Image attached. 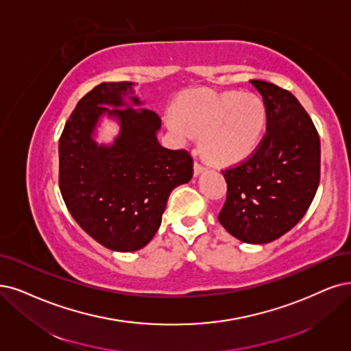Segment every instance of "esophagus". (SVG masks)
<instances>
[{"label":"esophagus","instance_id":"1","mask_svg":"<svg viewBox=\"0 0 351 351\" xmlns=\"http://www.w3.org/2000/svg\"><path fill=\"white\" fill-rule=\"evenodd\" d=\"M205 166L204 165H201V163H198V162H195V165H193V175L195 176H198V175H201L204 171H205Z\"/></svg>","mask_w":351,"mask_h":351}]
</instances>
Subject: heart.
Wrapping results in <instances>:
<instances>
[{
  "instance_id": "1",
  "label": "heart",
  "mask_w": 351,
  "mask_h": 351,
  "mask_svg": "<svg viewBox=\"0 0 351 351\" xmlns=\"http://www.w3.org/2000/svg\"><path fill=\"white\" fill-rule=\"evenodd\" d=\"M166 124L184 141L202 133L201 147L218 165L237 163L250 156L266 127L263 101L252 93L202 90L179 101Z\"/></svg>"
}]
</instances>
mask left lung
Returning <instances> with one entry per match:
<instances>
[{"mask_svg": "<svg viewBox=\"0 0 351 351\" xmlns=\"http://www.w3.org/2000/svg\"><path fill=\"white\" fill-rule=\"evenodd\" d=\"M266 108V134L250 158L223 172L218 221L243 243L266 244L293 228L319 185L321 146L308 112L289 90L250 81Z\"/></svg>", "mask_w": 351, "mask_h": 351, "instance_id": "8db88e82", "label": "left lung"}]
</instances>
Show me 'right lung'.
Here are the masks:
<instances>
[{"instance_id": "1", "label": "right lung", "mask_w": 351, "mask_h": 351, "mask_svg": "<svg viewBox=\"0 0 351 351\" xmlns=\"http://www.w3.org/2000/svg\"><path fill=\"white\" fill-rule=\"evenodd\" d=\"M133 82H104L76 104L59 140V186L80 227L114 252H136L158 232L171 192L188 184L186 150L163 147L160 117L141 107ZM104 116L119 124L106 145L96 130Z\"/></svg>"}]
</instances>
